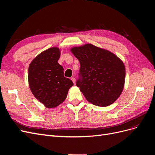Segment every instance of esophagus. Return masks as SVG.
Returning a JSON list of instances; mask_svg holds the SVG:
<instances>
[{
    "mask_svg": "<svg viewBox=\"0 0 155 155\" xmlns=\"http://www.w3.org/2000/svg\"><path fill=\"white\" fill-rule=\"evenodd\" d=\"M71 80L72 81V82L75 84V83H76V79H75L74 78H71Z\"/></svg>",
    "mask_w": 155,
    "mask_h": 155,
    "instance_id": "34e87169",
    "label": "esophagus"
}]
</instances>
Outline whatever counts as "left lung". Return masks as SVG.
<instances>
[{
	"label": "left lung",
	"instance_id": "8db88e82",
	"mask_svg": "<svg viewBox=\"0 0 155 155\" xmlns=\"http://www.w3.org/2000/svg\"><path fill=\"white\" fill-rule=\"evenodd\" d=\"M80 63L76 85L91 104L107 107L118 99L124 90L125 65L118 56L92 44L70 49Z\"/></svg>",
	"mask_w": 155,
	"mask_h": 155
}]
</instances>
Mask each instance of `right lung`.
Instances as JSON below:
<instances>
[{
  "label": "right lung",
  "instance_id": "1",
  "mask_svg": "<svg viewBox=\"0 0 155 155\" xmlns=\"http://www.w3.org/2000/svg\"><path fill=\"white\" fill-rule=\"evenodd\" d=\"M61 50L51 47L32 60L28 68V84L32 94L45 107L51 109L65 100L74 83L64 77L63 68L58 61Z\"/></svg>",
  "mask_w": 155,
  "mask_h": 155
}]
</instances>
